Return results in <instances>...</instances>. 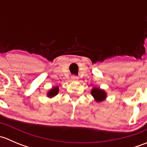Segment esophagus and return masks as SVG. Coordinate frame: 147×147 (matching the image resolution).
Returning <instances> with one entry per match:
<instances>
[{"instance_id":"esophagus-1","label":"esophagus","mask_w":147,"mask_h":147,"mask_svg":"<svg viewBox=\"0 0 147 147\" xmlns=\"http://www.w3.org/2000/svg\"><path fill=\"white\" fill-rule=\"evenodd\" d=\"M71 79H72V81H78V77L72 76V77H71Z\"/></svg>"}]
</instances>
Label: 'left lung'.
<instances>
[{
  "mask_svg": "<svg viewBox=\"0 0 147 147\" xmlns=\"http://www.w3.org/2000/svg\"><path fill=\"white\" fill-rule=\"evenodd\" d=\"M91 94L97 102H103L107 98V92L100 87H93L91 90Z\"/></svg>",
  "mask_w": 147,
  "mask_h": 147,
  "instance_id": "left-lung-1",
  "label": "left lung"
}]
</instances>
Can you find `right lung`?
Returning a JSON list of instances; mask_svg holds the SVG:
<instances>
[{
	"mask_svg": "<svg viewBox=\"0 0 147 147\" xmlns=\"http://www.w3.org/2000/svg\"><path fill=\"white\" fill-rule=\"evenodd\" d=\"M59 92V87L57 86H55V87H53V88L50 89L47 93V96L50 98H52V97H54L55 96L57 95Z\"/></svg>",
	"mask_w": 147,
	"mask_h": 147,
	"instance_id": "right-lung-1",
	"label": "right lung"
}]
</instances>
